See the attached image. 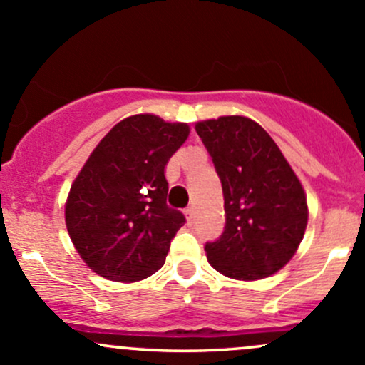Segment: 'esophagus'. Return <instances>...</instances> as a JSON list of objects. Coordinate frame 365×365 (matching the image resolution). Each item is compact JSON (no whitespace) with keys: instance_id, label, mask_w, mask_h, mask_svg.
<instances>
[{"instance_id":"esophagus-1","label":"esophagus","mask_w":365,"mask_h":365,"mask_svg":"<svg viewBox=\"0 0 365 365\" xmlns=\"http://www.w3.org/2000/svg\"><path fill=\"white\" fill-rule=\"evenodd\" d=\"M183 215H185L187 224H192V220H194V208H187L185 212H183Z\"/></svg>"}]
</instances>
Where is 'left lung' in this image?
Here are the masks:
<instances>
[{"instance_id":"1","label":"left lung","mask_w":365,"mask_h":365,"mask_svg":"<svg viewBox=\"0 0 365 365\" xmlns=\"http://www.w3.org/2000/svg\"><path fill=\"white\" fill-rule=\"evenodd\" d=\"M224 190L225 231L206 259L227 278L253 282L278 273L297 252L308 201L289 160L262 125L243 115L195 124Z\"/></svg>"}]
</instances>
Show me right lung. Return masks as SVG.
<instances>
[{
    "mask_svg": "<svg viewBox=\"0 0 365 365\" xmlns=\"http://www.w3.org/2000/svg\"><path fill=\"white\" fill-rule=\"evenodd\" d=\"M189 133L185 122L138 113L96 145L64 205L73 247L96 274L133 283L164 266L171 240L185 224L166 205L164 168Z\"/></svg>",
    "mask_w": 365,
    "mask_h": 365,
    "instance_id": "add662e5",
    "label": "right lung"
}]
</instances>
